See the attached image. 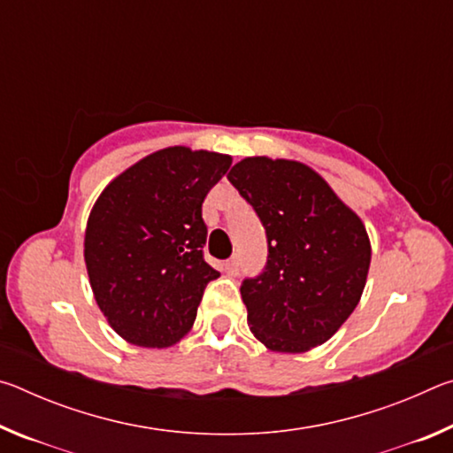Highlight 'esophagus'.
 <instances>
[{
    "label": "esophagus",
    "mask_w": 453,
    "mask_h": 453,
    "mask_svg": "<svg viewBox=\"0 0 453 453\" xmlns=\"http://www.w3.org/2000/svg\"><path fill=\"white\" fill-rule=\"evenodd\" d=\"M224 270H226L227 275H232V278H235V275L240 273V257L227 259V262L224 264Z\"/></svg>",
    "instance_id": "1"
}]
</instances>
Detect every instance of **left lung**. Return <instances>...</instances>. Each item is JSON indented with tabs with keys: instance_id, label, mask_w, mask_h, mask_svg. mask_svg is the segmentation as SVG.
<instances>
[{
	"instance_id": "left-lung-1",
	"label": "left lung",
	"mask_w": 453,
	"mask_h": 453,
	"mask_svg": "<svg viewBox=\"0 0 453 453\" xmlns=\"http://www.w3.org/2000/svg\"><path fill=\"white\" fill-rule=\"evenodd\" d=\"M227 180L267 237L264 272L240 288L251 334L283 354L321 346L365 288L372 245L362 219L300 162L245 157Z\"/></svg>"
}]
</instances>
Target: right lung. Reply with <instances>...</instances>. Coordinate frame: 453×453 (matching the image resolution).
Segmentation results:
<instances>
[{"label":"right lung","mask_w":453,"mask_h":453,"mask_svg":"<svg viewBox=\"0 0 453 453\" xmlns=\"http://www.w3.org/2000/svg\"><path fill=\"white\" fill-rule=\"evenodd\" d=\"M232 157L165 148L118 175L89 213L83 242L96 302L110 326L142 348H167L194 326L219 272L203 259L202 203Z\"/></svg>","instance_id":"add662e5"}]
</instances>
